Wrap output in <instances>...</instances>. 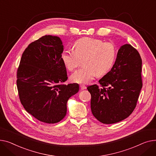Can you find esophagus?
<instances>
[{"label":"esophagus","mask_w":156,"mask_h":156,"mask_svg":"<svg viewBox=\"0 0 156 156\" xmlns=\"http://www.w3.org/2000/svg\"><path fill=\"white\" fill-rule=\"evenodd\" d=\"M80 88L81 90H84V89H86V86H84V85L81 84V85H80Z\"/></svg>","instance_id":"1"}]
</instances>
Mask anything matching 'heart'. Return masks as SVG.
Wrapping results in <instances>:
<instances>
[{
    "label": "heart",
    "instance_id": "obj_1",
    "mask_svg": "<svg viewBox=\"0 0 156 156\" xmlns=\"http://www.w3.org/2000/svg\"><path fill=\"white\" fill-rule=\"evenodd\" d=\"M73 51L63 50L61 60L69 71L75 70L80 64V59L83 58L84 66L71 76L72 82L86 84L96 74L102 76L111 69L116 57V50L112 43H104L102 40L82 38L72 44Z\"/></svg>",
    "mask_w": 156,
    "mask_h": 156
}]
</instances>
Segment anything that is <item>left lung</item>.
Instances as JSON below:
<instances>
[{
  "instance_id": "8db88e82",
  "label": "left lung",
  "mask_w": 156,
  "mask_h": 156,
  "mask_svg": "<svg viewBox=\"0 0 156 156\" xmlns=\"http://www.w3.org/2000/svg\"><path fill=\"white\" fill-rule=\"evenodd\" d=\"M142 59L131 44L120 48L112 69L96 84L87 87L91 95L90 109L94 116L105 124L123 120L134 110L142 81Z\"/></svg>"
}]
</instances>
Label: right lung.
I'll return each instance as SVG.
<instances>
[{"mask_svg":"<svg viewBox=\"0 0 156 156\" xmlns=\"http://www.w3.org/2000/svg\"><path fill=\"white\" fill-rule=\"evenodd\" d=\"M63 46L58 36L45 35L24 51L17 71L21 103L39 121L55 123L67 113L69 99L78 93V84H63L68 77L61 60Z\"/></svg>","mask_w":156,"mask_h":156,"instance_id":"obj_1","label":"right lung"}]
</instances>
